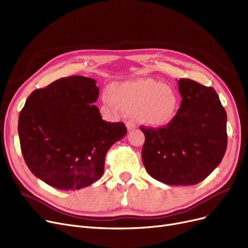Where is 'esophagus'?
Returning a JSON list of instances; mask_svg holds the SVG:
<instances>
[{
	"label": "esophagus",
	"instance_id": "34e87169",
	"mask_svg": "<svg viewBox=\"0 0 248 248\" xmlns=\"http://www.w3.org/2000/svg\"><path fill=\"white\" fill-rule=\"evenodd\" d=\"M125 125H126V128H127L128 132H131V131H133L136 128V124H135L134 122H126Z\"/></svg>",
	"mask_w": 248,
	"mask_h": 248
}]
</instances>
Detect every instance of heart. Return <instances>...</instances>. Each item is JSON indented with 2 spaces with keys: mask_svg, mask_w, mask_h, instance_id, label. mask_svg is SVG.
<instances>
[{
  "mask_svg": "<svg viewBox=\"0 0 248 248\" xmlns=\"http://www.w3.org/2000/svg\"><path fill=\"white\" fill-rule=\"evenodd\" d=\"M103 101L116 112H136L140 122L154 127L168 124L177 105L175 92L153 79L131 80L106 88Z\"/></svg>",
  "mask_w": 248,
  "mask_h": 248,
  "instance_id": "obj_1",
  "label": "heart"
}]
</instances>
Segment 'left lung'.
I'll use <instances>...</instances> for the list:
<instances>
[{
	"instance_id": "1",
	"label": "left lung",
	"mask_w": 248,
	"mask_h": 248,
	"mask_svg": "<svg viewBox=\"0 0 248 248\" xmlns=\"http://www.w3.org/2000/svg\"><path fill=\"white\" fill-rule=\"evenodd\" d=\"M181 104L166 126L141 127L148 173L170 186H193L208 177L227 148V114L212 87L180 79Z\"/></svg>"
}]
</instances>
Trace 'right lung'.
Segmentation results:
<instances>
[{
    "label": "right lung",
    "instance_id": "obj_1",
    "mask_svg": "<svg viewBox=\"0 0 248 248\" xmlns=\"http://www.w3.org/2000/svg\"><path fill=\"white\" fill-rule=\"evenodd\" d=\"M92 78H62L32 92L19 114L18 134L25 162L37 178L62 190L98 180L105 155L126 135L123 123H106Z\"/></svg>",
    "mask_w": 248,
    "mask_h": 248
}]
</instances>
